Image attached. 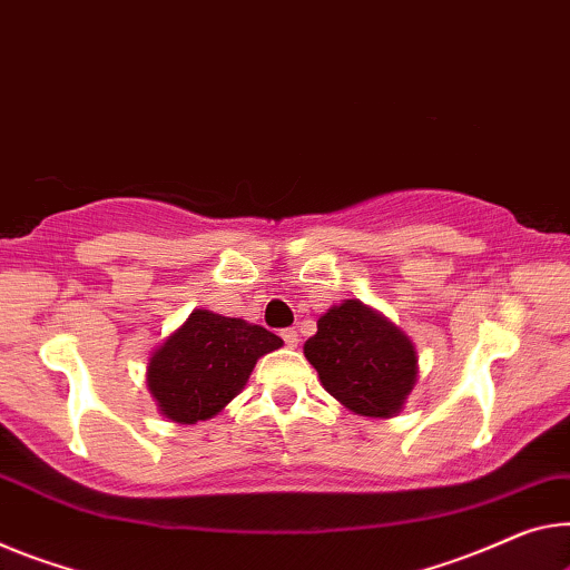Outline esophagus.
<instances>
[{"mask_svg": "<svg viewBox=\"0 0 570 570\" xmlns=\"http://www.w3.org/2000/svg\"><path fill=\"white\" fill-rule=\"evenodd\" d=\"M279 336H283V341H285V344L291 346V348H295L297 341H301V338H297V331H295V328H283V334H279Z\"/></svg>", "mask_w": 570, "mask_h": 570, "instance_id": "esophagus-1", "label": "esophagus"}]
</instances>
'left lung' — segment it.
<instances>
[{
	"label": "left lung",
	"mask_w": 570,
	"mask_h": 570,
	"mask_svg": "<svg viewBox=\"0 0 570 570\" xmlns=\"http://www.w3.org/2000/svg\"><path fill=\"white\" fill-rule=\"evenodd\" d=\"M303 352L323 387L358 415H395L417 376L410 338L358 301L321 315L318 331L305 341Z\"/></svg>",
	"instance_id": "8db88e82"
}]
</instances>
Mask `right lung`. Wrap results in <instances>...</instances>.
Listing matches in <instances>:
<instances>
[{"mask_svg": "<svg viewBox=\"0 0 570 570\" xmlns=\"http://www.w3.org/2000/svg\"><path fill=\"white\" fill-rule=\"evenodd\" d=\"M283 346L273 331L212 311H194L157 348L147 384L163 415L198 423L239 395L257 358Z\"/></svg>", "mask_w": 570, "mask_h": 570, "instance_id": "add662e5", "label": "right lung"}]
</instances>
